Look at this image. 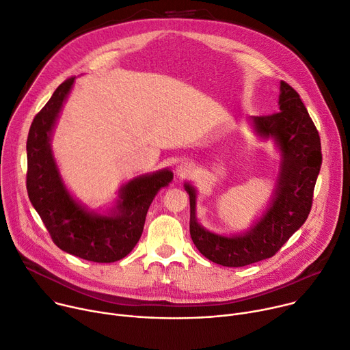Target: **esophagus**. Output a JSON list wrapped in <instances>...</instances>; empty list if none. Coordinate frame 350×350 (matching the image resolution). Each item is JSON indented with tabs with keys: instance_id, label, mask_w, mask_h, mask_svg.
Here are the masks:
<instances>
[{
	"instance_id": "obj_1",
	"label": "esophagus",
	"mask_w": 350,
	"mask_h": 350,
	"mask_svg": "<svg viewBox=\"0 0 350 350\" xmlns=\"http://www.w3.org/2000/svg\"><path fill=\"white\" fill-rule=\"evenodd\" d=\"M176 173L180 178H185L194 173V165L188 161H181L176 167Z\"/></svg>"
}]
</instances>
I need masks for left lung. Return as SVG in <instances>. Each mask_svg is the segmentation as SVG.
Listing matches in <instances>:
<instances>
[{
	"label": "left lung",
	"mask_w": 350,
	"mask_h": 350,
	"mask_svg": "<svg viewBox=\"0 0 350 350\" xmlns=\"http://www.w3.org/2000/svg\"><path fill=\"white\" fill-rule=\"evenodd\" d=\"M251 121L256 133L273 138L282 152L275 198L256 226L233 237L205 230L196 217V189L184 185L191 211L189 234L204 257L224 267H245L275 256L306 221L323 163L320 134L300 94L289 83L280 82L279 113L252 116Z\"/></svg>",
	"instance_id": "1"
}]
</instances>
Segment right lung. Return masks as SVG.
<instances>
[{
	"label": "right lung",
	"mask_w": 350,
	"mask_h": 350,
	"mask_svg": "<svg viewBox=\"0 0 350 350\" xmlns=\"http://www.w3.org/2000/svg\"><path fill=\"white\" fill-rule=\"evenodd\" d=\"M75 77L62 82L30 125L26 152L27 196L54 244L92 262L124 258L141 239L148 209L173 173L167 169L131 180L121 188L117 212L109 216L88 212L72 200L62 183L50 148V137Z\"/></svg>",
	"instance_id": "obj_1"
}]
</instances>
